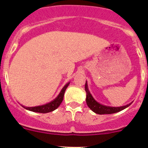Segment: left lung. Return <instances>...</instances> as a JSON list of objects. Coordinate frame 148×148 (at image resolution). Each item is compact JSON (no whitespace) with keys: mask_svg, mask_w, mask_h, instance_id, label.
Returning a JSON list of instances; mask_svg holds the SVG:
<instances>
[{"mask_svg":"<svg viewBox=\"0 0 148 148\" xmlns=\"http://www.w3.org/2000/svg\"><path fill=\"white\" fill-rule=\"evenodd\" d=\"M85 91L87 92L86 102H87V106L93 111L94 113H97V114H112V113H117V112H119V111L125 109L131 104V103H130L127 105L120 107V108H112V107H108V106L100 104L92 98V96L90 94V91L88 90V87H87V82L85 84Z\"/></svg>","mask_w":148,"mask_h":148,"instance_id":"left-lung-1","label":"left lung"}]
</instances>
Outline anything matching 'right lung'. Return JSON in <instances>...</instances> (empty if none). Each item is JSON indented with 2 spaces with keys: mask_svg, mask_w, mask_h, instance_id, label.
<instances>
[{
  "mask_svg": "<svg viewBox=\"0 0 148 148\" xmlns=\"http://www.w3.org/2000/svg\"><path fill=\"white\" fill-rule=\"evenodd\" d=\"M69 84H70V83L66 84V85L63 87L61 92H60L59 95H58V97L56 98L54 101H51L50 103H49V104H45V105L42 106H38V107H33V108H26V107H23V108L27 110H29L30 111H33V112L40 113H49V112H52V111L55 110L57 109V108L59 107V105L61 104V102H62L65 90L67 88Z\"/></svg>",
  "mask_w": 148,
  "mask_h": 148,
  "instance_id": "1",
  "label": "right lung"
}]
</instances>
